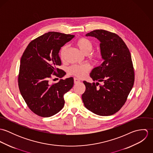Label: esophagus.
<instances>
[{
    "instance_id": "esophagus-1",
    "label": "esophagus",
    "mask_w": 153,
    "mask_h": 153,
    "mask_svg": "<svg viewBox=\"0 0 153 153\" xmlns=\"http://www.w3.org/2000/svg\"><path fill=\"white\" fill-rule=\"evenodd\" d=\"M80 82H81V81L79 79H78L76 78H74V83L75 84H78Z\"/></svg>"
}]
</instances>
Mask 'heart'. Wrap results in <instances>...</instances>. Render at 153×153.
I'll use <instances>...</instances> for the list:
<instances>
[{"label":"heart","mask_w":153,"mask_h":153,"mask_svg":"<svg viewBox=\"0 0 153 153\" xmlns=\"http://www.w3.org/2000/svg\"><path fill=\"white\" fill-rule=\"evenodd\" d=\"M76 45L79 49L85 55H88L89 58L92 59H97L100 55L99 51H92L94 47L93 43L91 41L86 38H80L76 41ZM68 48V45H64L61 49L59 54L61 60L65 59L66 51ZM91 69V66L88 64L84 65H72L68 68L69 74L74 75L79 78H82L87 75Z\"/></svg>","instance_id":"1"}]
</instances>
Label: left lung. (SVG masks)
<instances>
[{"mask_svg":"<svg viewBox=\"0 0 153 153\" xmlns=\"http://www.w3.org/2000/svg\"><path fill=\"white\" fill-rule=\"evenodd\" d=\"M86 36L95 37L101 42L104 62L90 74L96 84L83 82L86 89L82 99L85 107L93 113L111 115L124 105L134 85L135 75L131 53L123 40L115 33L97 29Z\"/></svg>","mask_w":153,"mask_h":153,"instance_id":"obj_1","label":"left lung"}]
</instances>
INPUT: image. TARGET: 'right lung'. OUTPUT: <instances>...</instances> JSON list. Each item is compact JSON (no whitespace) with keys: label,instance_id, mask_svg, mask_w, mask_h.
<instances>
[{"label":"right lung","instance_id":"right-lung-1","mask_svg":"<svg viewBox=\"0 0 153 153\" xmlns=\"http://www.w3.org/2000/svg\"><path fill=\"white\" fill-rule=\"evenodd\" d=\"M75 35L49 32L32 40L21 59L18 75L20 92L27 107L42 117H51L64 106V96L74 85L72 77L49 84L52 75L62 78L65 72L59 69L61 48Z\"/></svg>","mask_w":153,"mask_h":153}]
</instances>
